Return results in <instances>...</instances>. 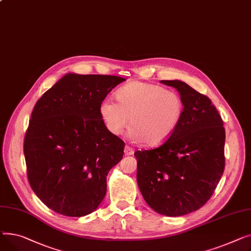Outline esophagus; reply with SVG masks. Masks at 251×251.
<instances>
[{"label":"esophagus","mask_w":251,"mask_h":251,"mask_svg":"<svg viewBox=\"0 0 251 251\" xmlns=\"http://www.w3.org/2000/svg\"><path fill=\"white\" fill-rule=\"evenodd\" d=\"M132 154H134V149H132L131 147H129V146H126L125 147V155L129 156V155H132Z\"/></svg>","instance_id":"esophagus-1"}]
</instances>
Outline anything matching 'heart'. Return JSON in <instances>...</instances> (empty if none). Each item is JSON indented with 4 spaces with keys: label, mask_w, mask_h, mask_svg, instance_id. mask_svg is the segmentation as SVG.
Here are the masks:
<instances>
[{
    "label": "heart",
    "mask_w": 251,
    "mask_h": 251,
    "mask_svg": "<svg viewBox=\"0 0 251 251\" xmlns=\"http://www.w3.org/2000/svg\"><path fill=\"white\" fill-rule=\"evenodd\" d=\"M117 102L104 99L99 112L112 135H121L129 120V138L155 147L167 141L181 122L182 97L161 85L131 82L115 93Z\"/></svg>",
    "instance_id": "heart-1"
}]
</instances>
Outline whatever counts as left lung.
<instances>
[{"label":"left lung","mask_w":251,"mask_h":251,"mask_svg":"<svg viewBox=\"0 0 251 251\" xmlns=\"http://www.w3.org/2000/svg\"><path fill=\"white\" fill-rule=\"evenodd\" d=\"M161 82L177 89L184 111L164 144L135 152L137 181L155 212L177 217L201 209L213 196L225 168V128L209 97L178 80Z\"/></svg>","instance_id":"8db88e82"}]
</instances>
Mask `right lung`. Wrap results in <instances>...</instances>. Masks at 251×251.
Wrapping results in <instances>:
<instances>
[{
    "label": "right lung",
    "mask_w": 251,
    "mask_h": 251,
    "mask_svg": "<svg viewBox=\"0 0 251 251\" xmlns=\"http://www.w3.org/2000/svg\"><path fill=\"white\" fill-rule=\"evenodd\" d=\"M126 79L67 74L36 102L24 138L29 184L48 208L68 217L94 212L125 142L101 119V102Z\"/></svg>",
    "instance_id": "add662e5"
}]
</instances>
